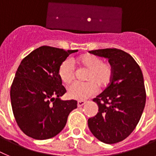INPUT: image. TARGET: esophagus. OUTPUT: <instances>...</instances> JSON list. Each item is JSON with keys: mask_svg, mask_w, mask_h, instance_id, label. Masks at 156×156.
Wrapping results in <instances>:
<instances>
[{"mask_svg": "<svg viewBox=\"0 0 156 156\" xmlns=\"http://www.w3.org/2000/svg\"><path fill=\"white\" fill-rule=\"evenodd\" d=\"M85 104V101H78V107H81Z\"/></svg>", "mask_w": 156, "mask_h": 156, "instance_id": "1", "label": "esophagus"}]
</instances>
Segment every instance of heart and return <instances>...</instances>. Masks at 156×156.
<instances>
[{"mask_svg":"<svg viewBox=\"0 0 156 156\" xmlns=\"http://www.w3.org/2000/svg\"><path fill=\"white\" fill-rule=\"evenodd\" d=\"M81 67L88 69L85 82H75L68 88L69 97L76 100H84L93 95L98 86L106 87L113 78V67L109 63L102 61L100 57L93 54H84L77 59ZM58 77L63 83L69 85L75 78V67L69 59H66L60 64L57 71Z\"/></svg>","mask_w":156,"mask_h":156,"instance_id":"b5f03b06","label":"heart"}]
</instances>
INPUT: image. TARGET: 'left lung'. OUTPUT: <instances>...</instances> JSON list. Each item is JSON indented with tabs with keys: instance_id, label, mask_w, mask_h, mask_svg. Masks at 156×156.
<instances>
[{
	"instance_id": "left-lung-1",
	"label": "left lung",
	"mask_w": 156,
	"mask_h": 156,
	"mask_svg": "<svg viewBox=\"0 0 156 156\" xmlns=\"http://www.w3.org/2000/svg\"><path fill=\"white\" fill-rule=\"evenodd\" d=\"M107 58L113 78L102 93L93 99L99 112L88 120L91 132L106 144L128 137L141 119L146 101L144 78L139 65L129 54L116 48L88 51Z\"/></svg>"
}]
</instances>
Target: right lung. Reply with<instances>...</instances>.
Instances as JSON below:
<instances>
[{"label":"right lung","instance_id":"1","mask_svg":"<svg viewBox=\"0 0 156 156\" xmlns=\"http://www.w3.org/2000/svg\"><path fill=\"white\" fill-rule=\"evenodd\" d=\"M78 50L43 46L21 62L11 87L15 120L23 133L37 140L54 137L65 127L76 100H61L66 92L57 74L60 64Z\"/></svg>","mask_w":156,"mask_h":156}]
</instances>
